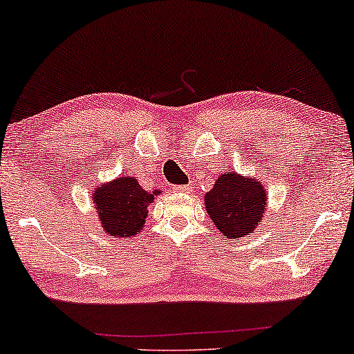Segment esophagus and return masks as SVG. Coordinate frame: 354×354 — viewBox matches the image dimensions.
Returning <instances> with one entry per match:
<instances>
[{
	"label": "esophagus",
	"instance_id": "esophagus-1",
	"mask_svg": "<svg viewBox=\"0 0 354 354\" xmlns=\"http://www.w3.org/2000/svg\"><path fill=\"white\" fill-rule=\"evenodd\" d=\"M190 190H192L190 185H176V187H174V192H176V194H189Z\"/></svg>",
	"mask_w": 354,
	"mask_h": 354
}]
</instances>
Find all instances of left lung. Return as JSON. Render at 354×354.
Returning <instances> with one entry per match:
<instances>
[{"instance_id":"1","label":"left lung","mask_w":354,"mask_h":354,"mask_svg":"<svg viewBox=\"0 0 354 354\" xmlns=\"http://www.w3.org/2000/svg\"><path fill=\"white\" fill-rule=\"evenodd\" d=\"M203 202L212 223L233 241L246 238L261 225L268 207V192L256 177L228 170L216 177Z\"/></svg>"}]
</instances>
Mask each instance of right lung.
I'll return each instance as SVG.
<instances>
[{"label": "right lung", "mask_w": 354, "mask_h": 354, "mask_svg": "<svg viewBox=\"0 0 354 354\" xmlns=\"http://www.w3.org/2000/svg\"><path fill=\"white\" fill-rule=\"evenodd\" d=\"M160 190L147 192L133 176L116 177L103 182L91 194L98 223L108 236L126 239L141 233L147 208L160 195Z\"/></svg>", "instance_id": "add662e5"}]
</instances>
